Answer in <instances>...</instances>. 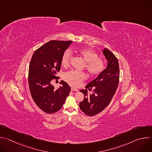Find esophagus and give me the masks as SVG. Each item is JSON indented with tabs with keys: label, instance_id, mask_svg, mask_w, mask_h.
Instances as JSON below:
<instances>
[{
	"label": "esophagus",
	"instance_id": "esophagus-1",
	"mask_svg": "<svg viewBox=\"0 0 152 152\" xmlns=\"http://www.w3.org/2000/svg\"><path fill=\"white\" fill-rule=\"evenodd\" d=\"M71 90H72V91H76V92H78L79 91V90L77 89H76V88H75L73 87L71 88Z\"/></svg>",
	"mask_w": 152,
	"mask_h": 152
}]
</instances>
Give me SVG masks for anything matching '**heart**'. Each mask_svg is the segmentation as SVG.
<instances>
[{
  "label": "heart",
  "instance_id": "obj_1",
  "mask_svg": "<svg viewBox=\"0 0 152 152\" xmlns=\"http://www.w3.org/2000/svg\"><path fill=\"white\" fill-rule=\"evenodd\" d=\"M76 53L86 62L85 69L91 76H97L103 71L104 61L99 58L98 54L94 50L89 48H80L76 50ZM71 58L70 52L69 50H66L61 57V66L64 67H68L70 64ZM63 78L71 85L77 86L86 79V75L82 72L70 70L64 74Z\"/></svg>",
  "mask_w": 152,
  "mask_h": 152
}]
</instances>
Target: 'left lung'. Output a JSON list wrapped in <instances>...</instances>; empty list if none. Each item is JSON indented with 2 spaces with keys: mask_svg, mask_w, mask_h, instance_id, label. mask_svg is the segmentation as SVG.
Masks as SVG:
<instances>
[{
  "mask_svg": "<svg viewBox=\"0 0 152 152\" xmlns=\"http://www.w3.org/2000/svg\"><path fill=\"white\" fill-rule=\"evenodd\" d=\"M103 53L107 60L106 69L85 87L89 90L93 87V94L88 96L87 89L80 91L85 96L79 103L80 109L90 116L102 112L110 104L119 84V67L117 58L106 48L103 50Z\"/></svg>",
  "mask_w": 152,
  "mask_h": 152,
  "instance_id": "1",
  "label": "left lung"
}]
</instances>
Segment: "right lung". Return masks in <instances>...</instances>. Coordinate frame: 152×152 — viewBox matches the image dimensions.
I'll list each match as a JSON object with an SVG mask.
<instances>
[{"instance_id": "1", "label": "right lung", "mask_w": 152, "mask_h": 152, "mask_svg": "<svg viewBox=\"0 0 152 152\" xmlns=\"http://www.w3.org/2000/svg\"><path fill=\"white\" fill-rule=\"evenodd\" d=\"M72 41L51 40L36 49L28 69V85L32 98L44 112L52 114L60 110L70 92L64 81L55 89L50 82L57 79L61 68V57Z\"/></svg>"}]
</instances>
